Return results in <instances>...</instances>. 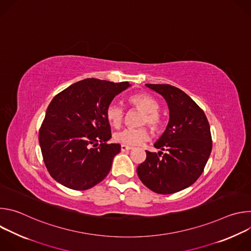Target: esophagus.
Returning <instances> with one entry per match:
<instances>
[{
	"label": "esophagus",
	"instance_id": "1",
	"mask_svg": "<svg viewBox=\"0 0 251 251\" xmlns=\"http://www.w3.org/2000/svg\"><path fill=\"white\" fill-rule=\"evenodd\" d=\"M132 147L131 146H127V145H121V151L122 152H126V151H129L131 150Z\"/></svg>",
	"mask_w": 251,
	"mask_h": 251
}]
</instances>
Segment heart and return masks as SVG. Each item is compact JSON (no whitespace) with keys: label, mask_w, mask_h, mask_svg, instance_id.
Wrapping results in <instances>:
<instances>
[{"label":"heart","mask_w":251,"mask_h":251,"mask_svg":"<svg viewBox=\"0 0 251 251\" xmlns=\"http://www.w3.org/2000/svg\"><path fill=\"white\" fill-rule=\"evenodd\" d=\"M128 103L135 108L144 112L142 124H148L152 129L158 130L163 124L159 113L160 104L156 98L147 93H136L128 97ZM125 111L117 102L112 101L106 106L105 116L107 121L113 127H118L123 121ZM151 135L146 127L125 128L114 134V140L123 145L136 146L148 141Z\"/></svg>","instance_id":"heart-1"}]
</instances>
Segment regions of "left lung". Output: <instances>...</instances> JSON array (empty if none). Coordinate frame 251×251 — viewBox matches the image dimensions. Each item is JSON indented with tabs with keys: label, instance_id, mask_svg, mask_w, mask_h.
Listing matches in <instances>:
<instances>
[{
	"label": "left lung",
	"instance_id": "1",
	"mask_svg": "<svg viewBox=\"0 0 251 251\" xmlns=\"http://www.w3.org/2000/svg\"><path fill=\"white\" fill-rule=\"evenodd\" d=\"M146 86L165 98L170 120L154 145L161 151H146L137 174L151 191L174 194L192 186L202 174L212 148L209 124L202 109L183 90L170 84Z\"/></svg>",
	"mask_w": 251,
	"mask_h": 251
}]
</instances>
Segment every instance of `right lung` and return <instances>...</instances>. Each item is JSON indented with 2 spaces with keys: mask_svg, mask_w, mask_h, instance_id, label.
I'll return each mask as SVG.
<instances>
[{
  "mask_svg": "<svg viewBox=\"0 0 251 251\" xmlns=\"http://www.w3.org/2000/svg\"><path fill=\"white\" fill-rule=\"evenodd\" d=\"M128 81L86 78L56 94L50 103L39 141L45 165L56 182L85 191L108 175L119 144H108L106 106L129 87ZM100 144L98 145V143ZM99 145L96 149L91 146Z\"/></svg>",
  "mask_w": 251,
  "mask_h": 251,
  "instance_id": "obj_1",
  "label": "right lung"
}]
</instances>
